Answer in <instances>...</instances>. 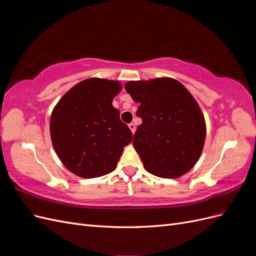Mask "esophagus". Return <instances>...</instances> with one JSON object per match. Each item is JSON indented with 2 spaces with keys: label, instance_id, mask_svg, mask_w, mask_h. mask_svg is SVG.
<instances>
[{
  "label": "esophagus",
  "instance_id": "34e87169",
  "mask_svg": "<svg viewBox=\"0 0 256 256\" xmlns=\"http://www.w3.org/2000/svg\"><path fill=\"white\" fill-rule=\"evenodd\" d=\"M128 127H129V129L131 130V132H132V134L136 132V125H134V122H130L129 125H128Z\"/></svg>",
  "mask_w": 256,
  "mask_h": 256
}]
</instances>
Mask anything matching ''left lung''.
Here are the masks:
<instances>
[{
  "instance_id": "obj_1",
  "label": "left lung",
  "mask_w": 256,
  "mask_h": 256,
  "mask_svg": "<svg viewBox=\"0 0 256 256\" xmlns=\"http://www.w3.org/2000/svg\"><path fill=\"white\" fill-rule=\"evenodd\" d=\"M128 94L138 104L142 118L134 147L147 172L161 178H178L196 166L202 154L206 122L196 100L172 78L130 81Z\"/></svg>"
}]
</instances>
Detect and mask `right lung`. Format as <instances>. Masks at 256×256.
Segmentation results:
<instances>
[{
  "mask_svg": "<svg viewBox=\"0 0 256 256\" xmlns=\"http://www.w3.org/2000/svg\"><path fill=\"white\" fill-rule=\"evenodd\" d=\"M118 81L90 78L60 99L50 118L52 145L72 173L94 178L114 171L132 134L112 106Z\"/></svg>",
  "mask_w": 256,
  "mask_h": 256,
  "instance_id": "add662e5",
  "label": "right lung"
}]
</instances>
